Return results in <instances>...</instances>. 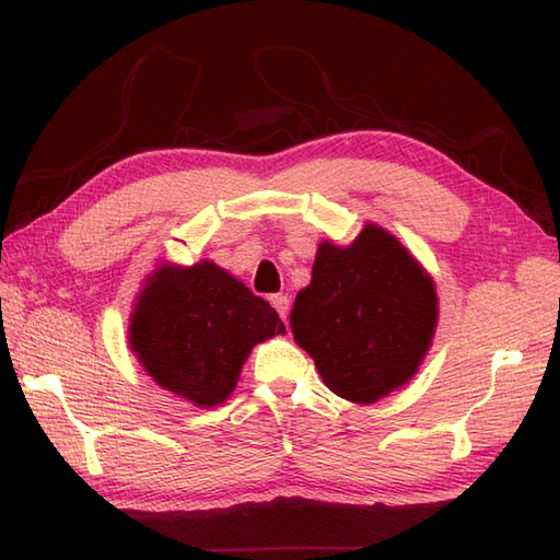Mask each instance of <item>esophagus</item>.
Segmentation results:
<instances>
[{
  "label": "esophagus",
  "mask_w": 560,
  "mask_h": 560,
  "mask_svg": "<svg viewBox=\"0 0 560 560\" xmlns=\"http://www.w3.org/2000/svg\"><path fill=\"white\" fill-rule=\"evenodd\" d=\"M271 305H273V311H277L279 315H281V319H287L289 317V295H283V293H273L271 295Z\"/></svg>",
  "instance_id": "34e87169"
}]
</instances>
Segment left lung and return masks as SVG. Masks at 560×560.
Segmentation results:
<instances>
[{
    "label": "left lung",
    "instance_id": "8db88e82",
    "mask_svg": "<svg viewBox=\"0 0 560 560\" xmlns=\"http://www.w3.org/2000/svg\"><path fill=\"white\" fill-rule=\"evenodd\" d=\"M435 327L431 273L375 223L349 245L319 243L313 279L291 311L295 343L311 353L323 383L353 404H373L407 385Z\"/></svg>",
    "mask_w": 560,
    "mask_h": 560
}]
</instances>
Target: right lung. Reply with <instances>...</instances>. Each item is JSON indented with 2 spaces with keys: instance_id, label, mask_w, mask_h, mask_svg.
<instances>
[{
  "instance_id": "add662e5",
  "label": "right lung",
  "mask_w": 560,
  "mask_h": 560,
  "mask_svg": "<svg viewBox=\"0 0 560 560\" xmlns=\"http://www.w3.org/2000/svg\"><path fill=\"white\" fill-rule=\"evenodd\" d=\"M127 329L153 383L199 409L233 395L253 347L287 335L277 311L211 259L153 269Z\"/></svg>"
}]
</instances>
